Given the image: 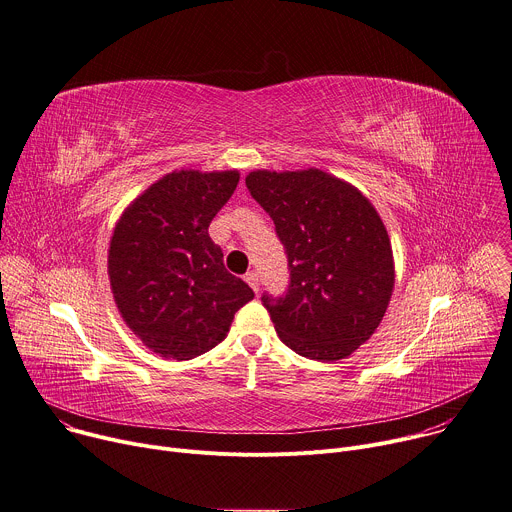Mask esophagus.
<instances>
[{"mask_svg":"<svg viewBox=\"0 0 512 512\" xmlns=\"http://www.w3.org/2000/svg\"><path fill=\"white\" fill-rule=\"evenodd\" d=\"M244 280L248 282L250 289H252L254 293H258V289H260V278H258V272H256V270H250V272H246Z\"/></svg>","mask_w":512,"mask_h":512,"instance_id":"34e87169","label":"esophagus"}]
</instances>
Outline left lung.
<instances>
[{
    "mask_svg": "<svg viewBox=\"0 0 512 512\" xmlns=\"http://www.w3.org/2000/svg\"><path fill=\"white\" fill-rule=\"evenodd\" d=\"M246 187L289 262L287 293L262 295L280 342L309 360L348 358L376 331L394 289L380 215L356 187L319 168L254 170Z\"/></svg>",
    "mask_w": 512,
    "mask_h": 512,
    "instance_id": "left-lung-1",
    "label": "left lung"
}]
</instances>
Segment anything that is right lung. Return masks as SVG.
I'll list each match as a JSON object with an SVG mask.
<instances>
[{
    "mask_svg": "<svg viewBox=\"0 0 512 512\" xmlns=\"http://www.w3.org/2000/svg\"><path fill=\"white\" fill-rule=\"evenodd\" d=\"M238 170H179L144 191L109 244L113 299L152 352L191 360L215 348L240 307L254 299L223 266L209 223L238 187Z\"/></svg>",
    "mask_w": 512,
    "mask_h": 512,
    "instance_id": "add662e5",
    "label": "right lung"
}]
</instances>
